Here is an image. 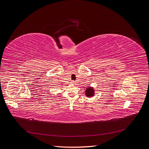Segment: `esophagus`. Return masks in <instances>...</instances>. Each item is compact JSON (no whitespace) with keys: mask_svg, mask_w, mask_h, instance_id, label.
I'll list each match as a JSON object with an SVG mask.
<instances>
[{"mask_svg":"<svg viewBox=\"0 0 149 149\" xmlns=\"http://www.w3.org/2000/svg\"><path fill=\"white\" fill-rule=\"evenodd\" d=\"M75 83V81H74V80L71 81V83Z\"/></svg>","mask_w":149,"mask_h":149,"instance_id":"1","label":"esophagus"}]
</instances>
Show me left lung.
<instances>
[{
    "label": "left lung",
    "instance_id": "obj_1",
    "mask_svg": "<svg viewBox=\"0 0 149 149\" xmlns=\"http://www.w3.org/2000/svg\"><path fill=\"white\" fill-rule=\"evenodd\" d=\"M86 95L87 96H91L93 95L94 94V91L92 88H89L86 90Z\"/></svg>",
    "mask_w": 149,
    "mask_h": 149
}]
</instances>
